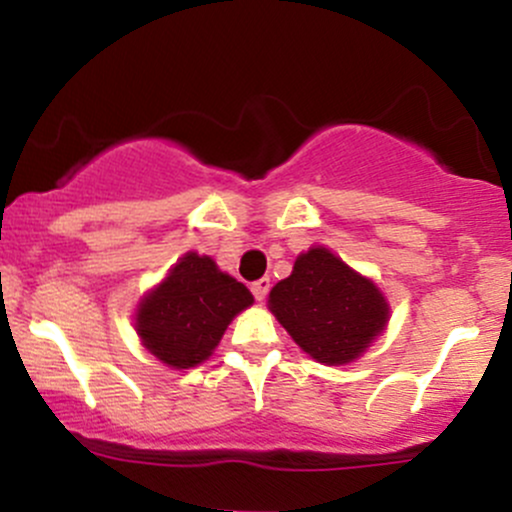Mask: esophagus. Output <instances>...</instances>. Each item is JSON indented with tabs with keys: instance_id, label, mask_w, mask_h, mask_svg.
<instances>
[{
	"instance_id": "obj_1",
	"label": "esophagus",
	"mask_w": 512,
	"mask_h": 512,
	"mask_svg": "<svg viewBox=\"0 0 512 512\" xmlns=\"http://www.w3.org/2000/svg\"><path fill=\"white\" fill-rule=\"evenodd\" d=\"M250 289H252V296H255L257 301H264V298H267V293H269V279L255 281V284H252Z\"/></svg>"
}]
</instances>
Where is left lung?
Instances as JSON below:
<instances>
[{"label": "left lung", "instance_id": "8db88e82", "mask_svg": "<svg viewBox=\"0 0 512 512\" xmlns=\"http://www.w3.org/2000/svg\"><path fill=\"white\" fill-rule=\"evenodd\" d=\"M267 305L293 342L325 366L356 361L390 322L385 293L325 245L296 257Z\"/></svg>", "mask_w": 512, "mask_h": 512}]
</instances>
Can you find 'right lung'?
Returning <instances> with one entry per match:
<instances>
[{
	"label": "right lung",
	"mask_w": 512,
	"mask_h": 512,
	"mask_svg": "<svg viewBox=\"0 0 512 512\" xmlns=\"http://www.w3.org/2000/svg\"><path fill=\"white\" fill-rule=\"evenodd\" d=\"M255 303L248 286L209 255L187 252L137 305L134 330L168 368H195L214 354L231 320Z\"/></svg>",
	"instance_id": "add662e5"
}]
</instances>
